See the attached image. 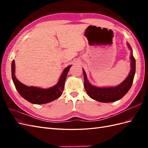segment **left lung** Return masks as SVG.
I'll use <instances>...</instances> for the list:
<instances>
[{"instance_id": "left-lung-1", "label": "left lung", "mask_w": 148, "mask_h": 148, "mask_svg": "<svg viewBox=\"0 0 148 148\" xmlns=\"http://www.w3.org/2000/svg\"><path fill=\"white\" fill-rule=\"evenodd\" d=\"M128 49L131 51L130 54V72L128 77L123 82L114 87H97L93 86L89 82L87 76L84 69H83L84 83V86L88 95L92 99L101 102H112L117 101L126 95L130 89L136 70V61L133 55L132 48L128 42L127 43Z\"/></svg>"}]
</instances>
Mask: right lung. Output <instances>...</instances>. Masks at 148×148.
<instances>
[{
    "label": "right lung",
    "instance_id": "obj_1",
    "mask_svg": "<svg viewBox=\"0 0 148 148\" xmlns=\"http://www.w3.org/2000/svg\"><path fill=\"white\" fill-rule=\"evenodd\" d=\"M71 65L64 70L59 82L54 86L44 89L36 86H28L21 83L15 77V64L13 60L12 63V78L16 90L25 99L34 104H43L51 102L60 97L63 92L65 81Z\"/></svg>",
    "mask_w": 148,
    "mask_h": 148
}]
</instances>
